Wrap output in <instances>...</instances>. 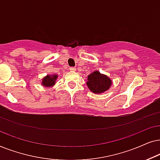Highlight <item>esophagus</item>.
<instances>
[{"label": "esophagus", "mask_w": 160, "mask_h": 160, "mask_svg": "<svg viewBox=\"0 0 160 160\" xmlns=\"http://www.w3.org/2000/svg\"><path fill=\"white\" fill-rule=\"evenodd\" d=\"M69 70L72 72H74V71H76V68L75 67H69Z\"/></svg>", "instance_id": "obj_1"}]
</instances>
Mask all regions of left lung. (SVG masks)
I'll return each mask as SVG.
<instances>
[{"instance_id":"left-lung-1","label":"left lung","mask_w":160,"mask_h":160,"mask_svg":"<svg viewBox=\"0 0 160 160\" xmlns=\"http://www.w3.org/2000/svg\"><path fill=\"white\" fill-rule=\"evenodd\" d=\"M112 83L111 79L106 74L100 73L99 71L95 70L88 75L86 85L91 92L100 94L109 90Z\"/></svg>"}]
</instances>
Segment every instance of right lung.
<instances>
[{
  "mask_svg": "<svg viewBox=\"0 0 160 160\" xmlns=\"http://www.w3.org/2000/svg\"><path fill=\"white\" fill-rule=\"evenodd\" d=\"M58 74H47L45 77H44L42 79V86L44 87H52L56 83L57 78H58Z\"/></svg>",
  "mask_w": 160,
  "mask_h": 160,
  "instance_id": "1",
  "label": "right lung"
}]
</instances>
